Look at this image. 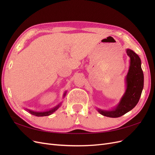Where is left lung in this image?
Wrapping results in <instances>:
<instances>
[{
    "instance_id": "obj_1",
    "label": "left lung",
    "mask_w": 155,
    "mask_h": 155,
    "mask_svg": "<svg viewBox=\"0 0 155 155\" xmlns=\"http://www.w3.org/2000/svg\"><path fill=\"white\" fill-rule=\"evenodd\" d=\"M130 58V65L125 77L126 89L118 104L112 110L97 109L100 113L110 118H118L124 115L137 105L143 88V73L141 67V59L134 51L127 49Z\"/></svg>"
}]
</instances>
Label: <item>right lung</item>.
Instances as JSON below:
<instances>
[{
	"label": "right lung",
	"instance_id": "right-lung-1",
	"mask_svg": "<svg viewBox=\"0 0 155 155\" xmlns=\"http://www.w3.org/2000/svg\"><path fill=\"white\" fill-rule=\"evenodd\" d=\"M66 93H67V91L64 92V94H63V97H64V96H66ZM61 102L60 104H58V105H56L55 107L52 108V109H51L48 110H46V111H40V112H39V111H34V110L28 109H26V110H27L28 112H29V113H30L32 115H34V116H49L52 113H54L55 111H56L59 109V107L61 106Z\"/></svg>",
	"mask_w": 155,
	"mask_h": 155
}]
</instances>
